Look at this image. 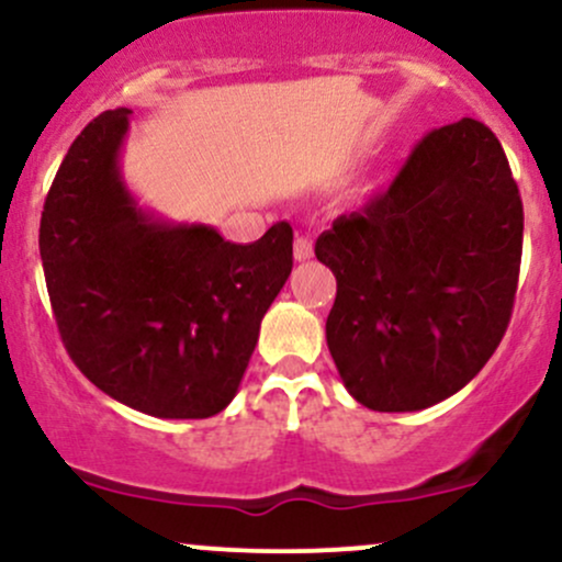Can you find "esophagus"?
I'll use <instances>...</instances> for the list:
<instances>
[{"label":"esophagus","mask_w":562,"mask_h":562,"mask_svg":"<svg viewBox=\"0 0 562 562\" xmlns=\"http://www.w3.org/2000/svg\"><path fill=\"white\" fill-rule=\"evenodd\" d=\"M293 256H295V261H308V259H312V256H314L312 240H308V237H295Z\"/></svg>","instance_id":"esophagus-1"}]
</instances>
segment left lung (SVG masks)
Here are the masks:
<instances>
[{
	"instance_id": "left-lung-1",
	"label": "left lung",
	"mask_w": 562,
	"mask_h": 562,
	"mask_svg": "<svg viewBox=\"0 0 562 562\" xmlns=\"http://www.w3.org/2000/svg\"><path fill=\"white\" fill-rule=\"evenodd\" d=\"M520 250L524 203L492 128H434L389 192L314 245L338 282L325 333L346 391L417 412L465 389L507 330Z\"/></svg>"
}]
</instances>
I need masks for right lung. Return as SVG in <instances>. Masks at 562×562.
<instances>
[{"instance_id":"add662e5","label":"right lung","mask_w":562,"mask_h":562,"mask_svg":"<svg viewBox=\"0 0 562 562\" xmlns=\"http://www.w3.org/2000/svg\"><path fill=\"white\" fill-rule=\"evenodd\" d=\"M128 108L70 145L44 200L38 254L70 359L115 402L203 420L235 398L261 319L293 269V229L224 240L142 209L121 173Z\"/></svg>"}]
</instances>
